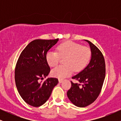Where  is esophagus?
<instances>
[{
    "label": "esophagus",
    "mask_w": 121,
    "mask_h": 121,
    "mask_svg": "<svg viewBox=\"0 0 121 121\" xmlns=\"http://www.w3.org/2000/svg\"><path fill=\"white\" fill-rule=\"evenodd\" d=\"M63 81H64L63 79H61V78H59V81L60 83L62 82H63Z\"/></svg>",
    "instance_id": "esophagus-1"
}]
</instances>
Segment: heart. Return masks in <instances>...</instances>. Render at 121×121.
I'll list each match as a JSON object with an SVG mask.
<instances>
[{"label": "heart", "mask_w": 121, "mask_h": 121, "mask_svg": "<svg viewBox=\"0 0 121 121\" xmlns=\"http://www.w3.org/2000/svg\"><path fill=\"white\" fill-rule=\"evenodd\" d=\"M91 56L88 47L72 41H65L60 44L56 51H50L47 53V63L51 67L59 64L60 58H65V65L59 66L53 69L51 74L53 77L62 78L69 76L73 72L82 70L87 65Z\"/></svg>", "instance_id": "b5f03b06"}]
</instances>
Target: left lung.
Returning <instances> with one entry per match:
<instances>
[{
	"mask_svg": "<svg viewBox=\"0 0 121 121\" xmlns=\"http://www.w3.org/2000/svg\"><path fill=\"white\" fill-rule=\"evenodd\" d=\"M91 57L89 64L84 70L72 78L78 83L71 82V87L67 91V95L76 106L84 108L91 105L100 94L105 78V62L102 52L89 40Z\"/></svg>",
	"mask_w": 121,
	"mask_h": 121,
	"instance_id": "1",
	"label": "left lung"
}]
</instances>
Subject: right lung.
Instances as JSON below:
<instances>
[{
  "instance_id": "1",
  "label": "right lung",
  "mask_w": 121,
  "mask_h": 121,
  "mask_svg": "<svg viewBox=\"0 0 121 121\" xmlns=\"http://www.w3.org/2000/svg\"><path fill=\"white\" fill-rule=\"evenodd\" d=\"M59 41L36 39L23 49L16 63L15 80L21 97L34 107L41 106L49 99L53 87L59 83L56 78H45L51 69L47 63V52Z\"/></svg>"
}]
</instances>
